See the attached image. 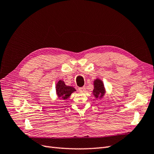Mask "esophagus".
Instances as JSON below:
<instances>
[{"label": "esophagus", "instance_id": "34e87169", "mask_svg": "<svg viewBox=\"0 0 154 154\" xmlns=\"http://www.w3.org/2000/svg\"><path fill=\"white\" fill-rule=\"evenodd\" d=\"M78 90L82 92H85L86 91V88H85V87H82L79 88Z\"/></svg>", "mask_w": 154, "mask_h": 154}]
</instances>
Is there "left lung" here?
I'll return each instance as SVG.
<instances>
[{
    "label": "left lung",
    "mask_w": 154,
    "mask_h": 154,
    "mask_svg": "<svg viewBox=\"0 0 154 154\" xmlns=\"http://www.w3.org/2000/svg\"><path fill=\"white\" fill-rule=\"evenodd\" d=\"M94 89L92 91V94L95 99L101 100L104 97L106 90L104 86V83L100 78H96L94 80Z\"/></svg>",
    "instance_id": "1"
}]
</instances>
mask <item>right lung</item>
Segmentation results:
<instances>
[{
  "mask_svg": "<svg viewBox=\"0 0 154 154\" xmlns=\"http://www.w3.org/2000/svg\"><path fill=\"white\" fill-rule=\"evenodd\" d=\"M56 94L58 98H61L63 100H67L72 93L76 91L74 87L67 86L66 85L64 81L60 80L56 84Z\"/></svg>",
  "mask_w": 154,
  "mask_h": 154,
  "instance_id": "obj_1",
  "label": "right lung"
}]
</instances>
